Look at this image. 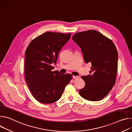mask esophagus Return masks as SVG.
Listing matches in <instances>:
<instances>
[{
	"mask_svg": "<svg viewBox=\"0 0 132 132\" xmlns=\"http://www.w3.org/2000/svg\"><path fill=\"white\" fill-rule=\"evenodd\" d=\"M80 78V77L79 76H73V79H78Z\"/></svg>",
	"mask_w": 132,
	"mask_h": 132,
	"instance_id": "1",
	"label": "esophagus"
}]
</instances>
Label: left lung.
Here are the masks:
<instances>
[{
	"mask_svg": "<svg viewBox=\"0 0 132 132\" xmlns=\"http://www.w3.org/2000/svg\"><path fill=\"white\" fill-rule=\"evenodd\" d=\"M72 39L81 49L85 62L92 64L90 75L81 77L85 86L79 90L80 95L91 101L103 99L115 83L118 59L115 46L94 30L78 32Z\"/></svg>",
	"mask_w": 132,
	"mask_h": 132,
	"instance_id": "8db88e82",
	"label": "left lung"
}]
</instances>
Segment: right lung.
Listing matches in <instances>:
<instances>
[{"mask_svg": "<svg viewBox=\"0 0 132 132\" xmlns=\"http://www.w3.org/2000/svg\"><path fill=\"white\" fill-rule=\"evenodd\" d=\"M71 34L47 32L34 39L28 46L24 59L26 82L34 97L43 104L59 100L72 78L70 74L52 71L61 48Z\"/></svg>", "mask_w": 132, "mask_h": 132, "instance_id": "right-lung-1", "label": "right lung"}]
</instances>
